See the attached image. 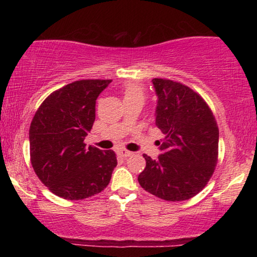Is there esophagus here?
Returning a JSON list of instances; mask_svg holds the SVG:
<instances>
[{"label":"esophagus","mask_w":257,"mask_h":257,"mask_svg":"<svg viewBox=\"0 0 257 257\" xmlns=\"http://www.w3.org/2000/svg\"><path fill=\"white\" fill-rule=\"evenodd\" d=\"M118 154L120 157H122V158H127V157H130V156H132V152H130V151H127V150H119L118 151Z\"/></svg>","instance_id":"obj_1"}]
</instances>
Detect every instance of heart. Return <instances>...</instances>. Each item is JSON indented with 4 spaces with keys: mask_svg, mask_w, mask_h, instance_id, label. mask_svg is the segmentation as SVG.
<instances>
[{
    "mask_svg": "<svg viewBox=\"0 0 257 257\" xmlns=\"http://www.w3.org/2000/svg\"><path fill=\"white\" fill-rule=\"evenodd\" d=\"M122 96L124 101L126 100H143L145 98V90L142 84L137 82L125 83L122 86Z\"/></svg>",
    "mask_w": 257,
    "mask_h": 257,
    "instance_id": "b5f03b06",
    "label": "heart"
}]
</instances>
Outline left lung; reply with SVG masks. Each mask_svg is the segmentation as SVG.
<instances>
[{
  "instance_id": "left-lung-1",
  "label": "left lung",
  "mask_w": 257,
  "mask_h": 257,
  "mask_svg": "<svg viewBox=\"0 0 257 257\" xmlns=\"http://www.w3.org/2000/svg\"><path fill=\"white\" fill-rule=\"evenodd\" d=\"M158 104L156 125L165 135L157 160L144 154L146 167L138 181L166 201H184L202 191L219 156V127L205 99L185 84L152 79ZM160 145V143H159Z\"/></svg>"
}]
</instances>
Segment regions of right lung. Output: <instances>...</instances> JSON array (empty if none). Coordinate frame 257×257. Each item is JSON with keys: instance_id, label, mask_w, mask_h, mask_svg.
Here are the masks:
<instances>
[{"instance_id": "1", "label": "right lung", "mask_w": 257, "mask_h": 257, "mask_svg": "<svg viewBox=\"0 0 257 257\" xmlns=\"http://www.w3.org/2000/svg\"><path fill=\"white\" fill-rule=\"evenodd\" d=\"M111 79H82L56 90L35 113L29 130L35 173L59 198L82 200L108 185L117 166L112 150L86 147L96 100Z\"/></svg>"}]
</instances>
